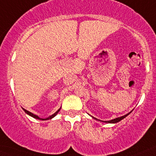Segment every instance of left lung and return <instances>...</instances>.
<instances>
[{
    "label": "left lung",
    "mask_w": 156,
    "mask_h": 156,
    "mask_svg": "<svg viewBox=\"0 0 156 156\" xmlns=\"http://www.w3.org/2000/svg\"><path fill=\"white\" fill-rule=\"evenodd\" d=\"M132 112V111H131ZM130 112H129L128 114H126V115H122V116H121V117H118V118H115V119H112V120H109V121H103V120H99V119H97L96 118H95V117H93V119H95L96 120H99V121H100V122H106V123H116V122H119V121H121L122 119H123L124 118H126V117L127 116V115H129V114H130Z\"/></svg>",
    "instance_id": "obj_1"
}]
</instances>
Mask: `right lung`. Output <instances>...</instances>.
<instances>
[{
  "mask_svg": "<svg viewBox=\"0 0 156 156\" xmlns=\"http://www.w3.org/2000/svg\"><path fill=\"white\" fill-rule=\"evenodd\" d=\"M60 109H61V108H60V109H59L57 111V112H55L54 114H53V115H50V116L47 117V118H46V119H41V118H40L39 116H37V115H34V114H33L32 112H29V111L26 110V109H23V111H24V112H26L27 114H28V115H30V116L34 117V118H35V119H41V120H48V119H51L52 118H53V117H54L55 115H57V114L58 113V112H59V111L60 110Z\"/></svg>",
  "mask_w": 156,
  "mask_h": 156,
  "instance_id": "1",
  "label": "right lung"
}]
</instances>
